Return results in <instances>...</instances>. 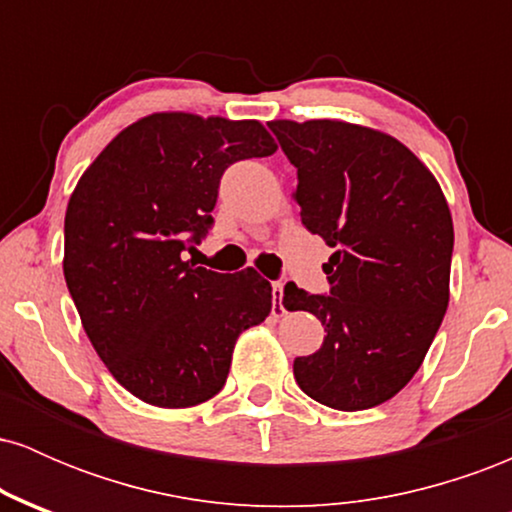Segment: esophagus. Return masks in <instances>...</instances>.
Instances as JSON below:
<instances>
[{
	"instance_id": "34e87169",
	"label": "esophagus",
	"mask_w": 512,
	"mask_h": 512,
	"mask_svg": "<svg viewBox=\"0 0 512 512\" xmlns=\"http://www.w3.org/2000/svg\"><path fill=\"white\" fill-rule=\"evenodd\" d=\"M284 286L286 281H274L272 291H274V308H279L281 313H286V305H284Z\"/></svg>"
}]
</instances>
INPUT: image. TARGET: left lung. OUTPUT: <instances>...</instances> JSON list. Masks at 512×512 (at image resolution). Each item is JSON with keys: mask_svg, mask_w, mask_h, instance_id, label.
Returning <instances> with one entry per match:
<instances>
[{"mask_svg": "<svg viewBox=\"0 0 512 512\" xmlns=\"http://www.w3.org/2000/svg\"><path fill=\"white\" fill-rule=\"evenodd\" d=\"M298 170L303 226L334 255L330 296L286 284V310H308L325 342L293 361L308 397L339 411L378 407L424 363L450 301L452 216L438 180L402 142L339 120H274Z\"/></svg>", "mask_w": 512, "mask_h": 512, "instance_id": "obj_1", "label": "left lung"}]
</instances>
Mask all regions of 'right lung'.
<instances>
[{
	"instance_id": "1",
	"label": "right lung",
	"mask_w": 512,
	"mask_h": 512,
	"mask_svg": "<svg viewBox=\"0 0 512 512\" xmlns=\"http://www.w3.org/2000/svg\"><path fill=\"white\" fill-rule=\"evenodd\" d=\"M274 151L257 120L154 113L122 129L76 182L64 279L96 354L142 402H207L240 332L272 310V284L255 269L211 272L185 250L214 223L223 170Z\"/></svg>"
}]
</instances>
